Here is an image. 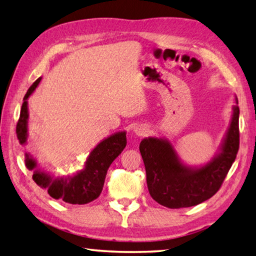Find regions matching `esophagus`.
Instances as JSON below:
<instances>
[{
	"label": "esophagus",
	"mask_w": 256,
	"mask_h": 256,
	"mask_svg": "<svg viewBox=\"0 0 256 256\" xmlns=\"http://www.w3.org/2000/svg\"><path fill=\"white\" fill-rule=\"evenodd\" d=\"M148 132V128L146 125L144 124H138L136 126H134V133L138 135V136H144Z\"/></svg>",
	"instance_id": "1"
}]
</instances>
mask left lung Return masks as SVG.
Listing matches in <instances>:
<instances>
[{
  "label": "left lung",
  "instance_id": "1",
  "mask_svg": "<svg viewBox=\"0 0 256 256\" xmlns=\"http://www.w3.org/2000/svg\"><path fill=\"white\" fill-rule=\"evenodd\" d=\"M218 151L208 163L191 166L180 158L172 143L165 138H145L140 144L146 171V183L152 198L168 208L198 205L218 191L236 158L240 145L238 101Z\"/></svg>",
  "mask_w": 256,
  "mask_h": 256
}]
</instances>
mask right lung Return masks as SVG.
I'll return each instance as SVG.
<instances>
[{"instance_id": "right-lung-1", "label": "right lung", "mask_w": 256, "mask_h": 256, "mask_svg": "<svg viewBox=\"0 0 256 256\" xmlns=\"http://www.w3.org/2000/svg\"><path fill=\"white\" fill-rule=\"evenodd\" d=\"M42 78H38L28 90L16 125V134L20 143H28V98L35 91ZM126 146V132H116L103 138L86 158L84 166L76 173L55 176L48 171L40 168L38 161L32 154L25 153V166L33 171V181L38 186L48 190L50 196L70 204H86L98 198L110 165Z\"/></svg>"}]
</instances>
